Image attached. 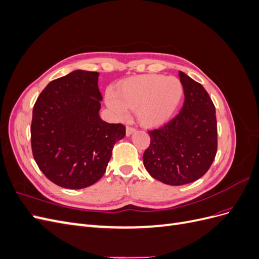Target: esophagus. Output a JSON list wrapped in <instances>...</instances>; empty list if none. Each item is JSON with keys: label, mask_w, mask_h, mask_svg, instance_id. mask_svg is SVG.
I'll use <instances>...</instances> for the list:
<instances>
[{"label": "esophagus", "mask_w": 259, "mask_h": 259, "mask_svg": "<svg viewBox=\"0 0 259 259\" xmlns=\"http://www.w3.org/2000/svg\"><path fill=\"white\" fill-rule=\"evenodd\" d=\"M136 130H135V127H132V126H127L126 127V135L127 136H130V135H132L133 133H134Z\"/></svg>", "instance_id": "esophagus-1"}]
</instances>
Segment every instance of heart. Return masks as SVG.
Listing matches in <instances>:
<instances>
[{"label":"heart","mask_w":259,"mask_h":259,"mask_svg":"<svg viewBox=\"0 0 259 259\" xmlns=\"http://www.w3.org/2000/svg\"><path fill=\"white\" fill-rule=\"evenodd\" d=\"M184 95L183 84L175 76L144 74L124 80L116 92L106 93V103L117 119H126L136 108L137 120L145 126L167 122Z\"/></svg>","instance_id":"1"}]
</instances>
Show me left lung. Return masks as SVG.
Returning a JSON list of instances; mask_svg holds the SVG:
<instances>
[{
	"mask_svg": "<svg viewBox=\"0 0 259 259\" xmlns=\"http://www.w3.org/2000/svg\"><path fill=\"white\" fill-rule=\"evenodd\" d=\"M185 101L180 112L160 128L148 131L150 145L144 165L153 178L170 186L204 175L217 152L215 106L203 86L179 71Z\"/></svg>",
	"mask_w": 259,
	"mask_h": 259,
	"instance_id": "8db88e82",
	"label": "left lung"
}]
</instances>
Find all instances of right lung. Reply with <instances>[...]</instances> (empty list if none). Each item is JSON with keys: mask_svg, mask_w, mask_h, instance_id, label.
Masks as SVG:
<instances>
[{"mask_svg": "<svg viewBox=\"0 0 259 259\" xmlns=\"http://www.w3.org/2000/svg\"><path fill=\"white\" fill-rule=\"evenodd\" d=\"M98 75L75 70L54 80L33 107V158L42 173L62 188L82 189L98 182L114 144L125 136L123 124L100 119Z\"/></svg>", "mask_w": 259, "mask_h": 259, "instance_id": "add662e5", "label": "right lung"}]
</instances>
